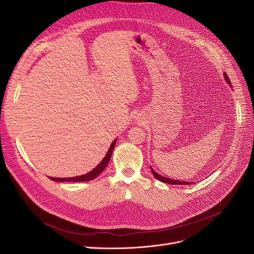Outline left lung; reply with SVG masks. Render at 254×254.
I'll list each match as a JSON object with an SVG mask.
<instances>
[{
    "label": "left lung",
    "mask_w": 254,
    "mask_h": 254,
    "mask_svg": "<svg viewBox=\"0 0 254 254\" xmlns=\"http://www.w3.org/2000/svg\"><path fill=\"white\" fill-rule=\"evenodd\" d=\"M224 78H225V80L226 81H228V83L229 84H231V80H230V78H229V76L226 75L225 73H224ZM151 172H152V174H153V176L157 179V180H159V181H162V182H165V183H168V184H177V185H189V184H190L191 182H188V181H178V180H172V179H170V178H167V177H163V176H161L159 174H157V173L151 168Z\"/></svg>",
    "instance_id": "8db88e82"
}]
</instances>
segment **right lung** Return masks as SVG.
<instances>
[{
    "instance_id": "1",
    "label": "right lung",
    "mask_w": 254,
    "mask_h": 254,
    "mask_svg": "<svg viewBox=\"0 0 254 254\" xmlns=\"http://www.w3.org/2000/svg\"><path fill=\"white\" fill-rule=\"evenodd\" d=\"M115 143H116V140H114L110 146V148L108 150V152H107L106 156L104 157L103 161L95 168L92 171H90L89 173H87V174L85 175H82V176H77V177H71V178H51V180L53 181H57V182H64V181H72V182H81V181H89V180H92L95 179L96 177H98L101 173L103 172V170L107 167V165H108L110 158H111V155H112V152H113V149H114V146H115Z\"/></svg>"
}]
</instances>
